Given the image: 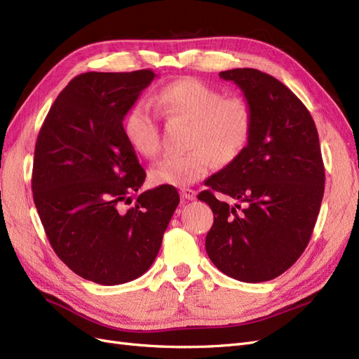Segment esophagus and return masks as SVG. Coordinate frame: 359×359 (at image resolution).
<instances>
[{
	"mask_svg": "<svg viewBox=\"0 0 359 359\" xmlns=\"http://www.w3.org/2000/svg\"><path fill=\"white\" fill-rule=\"evenodd\" d=\"M180 194H181L182 199H187V201L196 199V191L191 190V189H181V190H180Z\"/></svg>",
	"mask_w": 359,
	"mask_h": 359,
	"instance_id": "obj_1",
	"label": "esophagus"
}]
</instances>
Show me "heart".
Returning a JSON list of instances; mask_svg holds the SVG:
<instances>
[{
    "instance_id": "heart-1",
    "label": "heart",
    "mask_w": 359,
    "mask_h": 359,
    "mask_svg": "<svg viewBox=\"0 0 359 359\" xmlns=\"http://www.w3.org/2000/svg\"><path fill=\"white\" fill-rule=\"evenodd\" d=\"M156 106L169 119L190 123L182 156H168L149 169L154 186L184 187L202 180L212 160L229 165L241 156L253 132V112L241 95L224 97L215 86L196 78L173 81L156 93ZM123 133L136 154L154 157L160 149L157 116L144 102H136L123 119Z\"/></svg>"
}]
</instances>
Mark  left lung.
<instances>
[{
  "label": "left lung",
  "instance_id": "8db88e82",
  "mask_svg": "<svg viewBox=\"0 0 359 359\" xmlns=\"http://www.w3.org/2000/svg\"><path fill=\"white\" fill-rule=\"evenodd\" d=\"M240 86L253 112L248 145L205 184L198 199L214 223L205 248L222 273L245 283L283 274L306 250L325 190L319 135L307 107L286 85L256 69L220 72ZM238 203L219 201L213 191Z\"/></svg>",
  "mask_w": 359,
  "mask_h": 359
}]
</instances>
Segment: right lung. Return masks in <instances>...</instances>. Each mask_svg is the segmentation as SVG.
<instances>
[{"label":"right lung","mask_w":359,"mask_h":359,"mask_svg":"<svg viewBox=\"0 0 359 359\" xmlns=\"http://www.w3.org/2000/svg\"><path fill=\"white\" fill-rule=\"evenodd\" d=\"M154 78L153 70L76 76L36 142L31 187L48 240L73 273L103 286L147 273L180 203L172 186L136 194L147 173L123 133Z\"/></svg>","instance_id":"right-lung-1"}]
</instances>
